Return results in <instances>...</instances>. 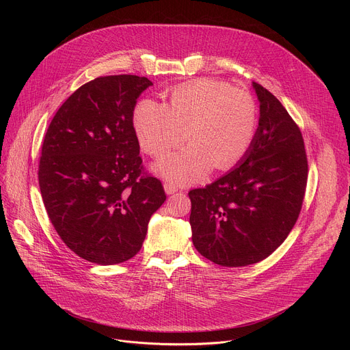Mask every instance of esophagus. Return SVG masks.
I'll use <instances>...</instances> for the list:
<instances>
[{"mask_svg": "<svg viewBox=\"0 0 350 350\" xmlns=\"http://www.w3.org/2000/svg\"><path fill=\"white\" fill-rule=\"evenodd\" d=\"M165 191H166V193L167 195H170V193H174V192H177L178 191V188L174 185V184H172V183H165Z\"/></svg>", "mask_w": 350, "mask_h": 350, "instance_id": "1", "label": "esophagus"}]
</instances>
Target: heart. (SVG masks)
<instances>
[{
	"instance_id": "b5f03b06",
	"label": "heart",
	"mask_w": 350,
	"mask_h": 350,
	"mask_svg": "<svg viewBox=\"0 0 350 350\" xmlns=\"http://www.w3.org/2000/svg\"><path fill=\"white\" fill-rule=\"evenodd\" d=\"M256 124L251 94L209 79L174 87L166 105L144 98L133 111L135 137L152 158L180 145L187 131L191 144L155 166L158 174L180 185L202 180L212 167L234 166L251 146Z\"/></svg>"
}]
</instances>
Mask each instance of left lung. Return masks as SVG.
I'll return each mask as SVG.
<instances>
[{"label":"left lung","mask_w":350,"mask_h":350,"mask_svg":"<svg viewBox=\"0 0 350 350\" xmlns=\"http://www.w3.org/2000/svg\"><path fill=\"white\" fill-rule=\"evenodd\" d=\"M254 87L260 101L259 127L241 165L188 192L193 246L224 267L270 256L293 228L308 184L301 129L269 90L259 83Z\"/></svg>","instance_id":"left-lung-1"}]
</instances>
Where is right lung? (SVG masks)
I'll return each instance as SVG.
<instances>
[{"label":"right lung","instance_id":"right-lung-1","mask_svg":"<svg viewBox=\"0 0 350 350\" xmlns=\"http://www.w3.org/2000/svg\"><path fill=\"white\" fill-rule=\"evenodd\" d=\"M149 85L135 75L83 84L42 141L38 184L48 217L65 245L95 265L135 256L166 201L161 180L144 169L133 127L137 98Z\"/></svg>","mask_w":350,"mask_h":350}]
</instances>
